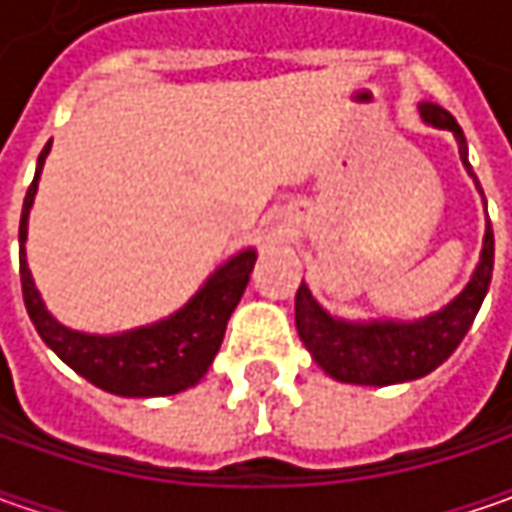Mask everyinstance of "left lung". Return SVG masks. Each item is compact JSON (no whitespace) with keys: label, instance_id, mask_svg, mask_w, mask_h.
<instances>
[{"label":"left lung","instance_id":"left-lung-1","mask_svg":"<svg viewBox=\"0 0 512 512\" xmlns=\"http://www.w3.org/2000/svg\"><path fill=\"white\" fill-rule=\"evenodd\" d=\"M419 110L427 125L450 130L456 136L462 165L473 176V168L467 162V139L459 122L447 110L430 102H422ZM490 276H493V227L487 225L482 256L473 279L442 310L413 322H393V319L347 322L330 316L302 282L296 290V330L316 364L336 382L367 384V387L413 382L433 373L462 344L464 333L470 330L487 296Z\"/></svg>","mask_w":512,"mask_h":512}]
</instances>
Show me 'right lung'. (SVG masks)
Wrapping results in <instances>:
<instances>
[{"label": "right lung", "mask_w": 512, "mask_h": 512, "mask_svg": "<svg viewBox=\"0 0 512 512\" xmlns=\"http://www.w3.org/2000/svg\"><path fill=\"white\" fill-rule=\"evenodd\" d=\"M48 150L50 142L39 153L36 176L25 193L22 219H19V279H22V296H25V307H28L36 333L79 376H85L90 384L116 396H128V399L173 396L199 384L207 367L213 364V356L219 353L227 319L236 310L250 282V270L256 265V250L247 247L233 259H227L222 267H216V273L199 287V293L162 322L133 327L113 336L79 333V330L59 325L45 310V302L28 270V256H25L28 216Z\"/></svg>", "instance_id": "1"}]
</instances>
